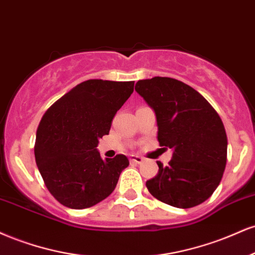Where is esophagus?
<instances>
[{"instance_id":"1","label":"esophagus","mask_w":255,"mask_h":255,"mask_svg":"<svg viewBox=\"0 0 255 255\" xmlns=\"http://www.w3.org/2000/svg\"><path fill=\"white\" fill-rule=\"evenodd\" d=\"M130 162L131 163H136V164H139L143 162V158L138 156V155H131L130 156Z\"/></svg>"}]
</instances>
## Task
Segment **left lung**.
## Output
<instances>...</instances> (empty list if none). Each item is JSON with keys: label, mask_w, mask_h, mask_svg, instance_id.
<instances>
[{"label": "left lung", "mask_w": 255, "mask_h": 255, "mask_svg": "<svg viewBox=\"0 0 255 255\" xmlns=\"http://www.w3.org/2000/svg\"><path fill=\"white\" fill-rule=\"evenodd\" d=\"M134 89L154 110L157 139L172 149L168 166L158 162V173L146 181L155 198L188 209L202 204L215 192L227 163L226 128L203 95L170 77L139 80Z\"/></svg>", "instance_id": "left-lung-1"}]
</instances>
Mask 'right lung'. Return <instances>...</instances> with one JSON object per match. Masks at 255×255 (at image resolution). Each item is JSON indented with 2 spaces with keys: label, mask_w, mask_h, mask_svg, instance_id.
Returning a JSON list of instances; mask_svg holds the SVG:
<instances>
[{
  "label": "right lung",
  "mask_w": 255,
  "mask_h": 255,
  "mask_svg": "<svg viewBox=\"0 0 255 255\" xmlns=\"http://www.w3.org/2000/svg\"><path fill=\"white\" fill-rule=\"evenodd\" d=\"M133 81L88 80L45 112L34 156L47 190L62 205L86 209L115 191L128 166L125 155L103 160L97 146L109 134L117 111L133 92Z\"/></svg>",
  "instance_id": "add662e5"
}]
</instances>
